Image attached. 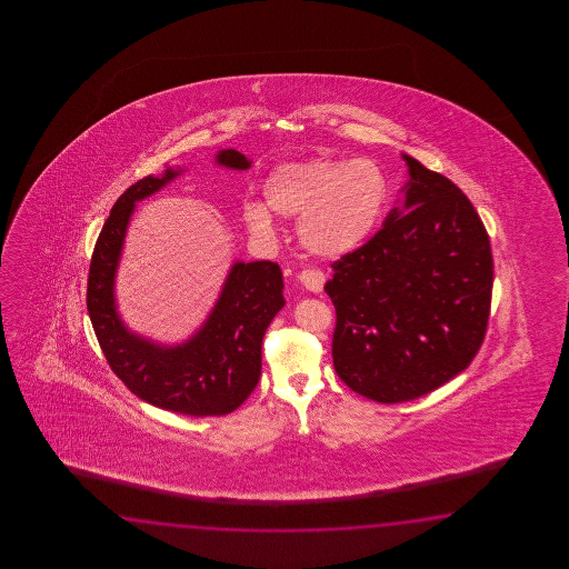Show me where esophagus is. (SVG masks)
<instances>
[{"label": "esophagus", "mask_w": 569, "mask_h": 569, "mask_svg": "<svg viewBox=\"0 0 569 569\" xmlns=\"http://www.w3.org/2000/svg\"><path fill=\"white\" fill-rule=\"evenodd\" d=\"M302 287L311 292H321L323 284H326V274L319 268H307L299 274Z\"/></svg>", "instance_id": "esophagus-1"}]
</instances>
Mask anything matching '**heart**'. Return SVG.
I'll use <instances>...</instances> for the list:
<instances>
[{
	"instance_id": "1",
	"label": "heart",
	"mask_w": 569,
	"mask_h": 569,
	"mask_svg": "<svg viewBox=\"0 0 569 569\" xmlns=\"http://www.w3.org/2000/svg\"><path fill=\"white\" fill-rule=\"evenodd\" d=\"M264 203L246 201L242 216L254 233L272 231V213L299 221L307 250L339 258L375 233L388 206L387 174L368 158H311L268 172Z\"/></svg>"
}]
</instances>
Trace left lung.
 Returning <instances> with one entry per match:
<instances>
[{
  "mask_svg": "<svg viewBox=\"0 0 569 569\" xmlns=\"http://www.w3.org/2000/svg\"><path fill=\"white\" fill-rule=\"evenodd\" d=\"M402 209L358 250L336 260L333 368L376 402H407L463 372L482 346L495 262L470 199L448 177L407 157Z\"/></svg>",
  "mask_w": 569,
  "mask_h": 569,
  "instance_id": "obj_1",
  "label": "left lung"
}]
</instances>
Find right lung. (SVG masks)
<instances>
[{
	"label": "right lung",
	"instance_id": "add662e5",
	"mask_svg": "<svg viewBox=\"0 0 569 569\" xmlns=\"http://www.w3.org/2000/svg\"><path fill=\"white\" fill-rule=\"evenodd\" d=\"M219 164L248 169L252 160L238 150H221ZM164 177L133 182L111 207L99 231L87 279V311L109 368L138 399L189 417H219L236 411L252 395L262 372V339L284 307L282 272L277 262H238L206 327L189 343L160 348L130 336L113 307V274L133 203L158 191Z\"/></svg>",
	"mask_w": 569,
	"mask_h": 569
}]
</instances>
